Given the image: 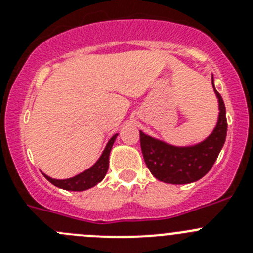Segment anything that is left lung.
Masks as SVG:
<instances>
[{"label":"left lung","mask_w":253,"mask_h":253,"mask_svg":"<svg viewBox=\"0 0 253 253\" xmlns=\"http://www.w3.org/2000/svg\"><path fill=\"white\" fill-rule=\"evenodd\" d=\"M213 88L219 105L215 128L209 137L194 146H172L139 130L140 148L147 167L157 180L166 184L184 185L204 177L224 146L227 137V116L222 96Z\"/></svg>","instance_id":"obj_1"}]
</instances>
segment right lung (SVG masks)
<instances>
[{
  "instance_id": "right-lung-1",
  "label": "right lung",
  "mask_w": 253,
  "mask_h": 253,
  "mask_svg": "<svg viewBox=\"0 0 253 253\" xmlns=\"http://www.w3.org/2000/svg\"><path fill=\"white\" fill-rule=\"evenodd\" d=\"M116 137H118V134L110 138L99 160L96 161L95 165L91 166L90 169H87L86 171L81 172V173H78V175L73 176L71 178H64V180L51 178L46 176L45 173H43L44 177L54 186L59 187V189L68 190V191H84V190L91 189L99 182H101L104 180L105 175H106L107 169H109V156H110V151L113 148Z\"/></svg>"
}]
</instances>
